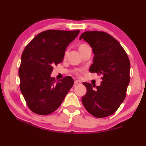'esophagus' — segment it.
Masks as SVG:
<instances>
[{
  "mask_svg": "<svg viewBox=\"0 0 146 146\" xmlns=\"http://www.w3.org/2000/svg\"><path fill=\"white\" fill-rule=\"evenodd\" d=\"M81 83H82V82L80 80H75V84H80Z\"/></svg>",
  "mask_w": 146,
  "mask_h": 146,
  "instance_id": "esophagus-1",
  "label": "esophagus"
}]
</instances>
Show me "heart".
Segmentation results:
<instances>
[{"instance_id": "b5f03b06", "label": "heart", "mask_w": 146, "mask_h": 146, "mask_svg": "<svg viewBox=\"0 0 146 146\" xmlns=\"http://www.w3.org/2000/svg\"><path fill=\"white\" fill-rule=\"evenodd\" d=\"M85 45H81L80 46V47H83V46H85ZM77 73H78V72H77Z\"/></svg>"}]
</instances>
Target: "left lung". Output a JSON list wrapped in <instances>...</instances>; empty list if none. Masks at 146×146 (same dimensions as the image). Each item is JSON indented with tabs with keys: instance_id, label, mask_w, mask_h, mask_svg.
I'll return each mask as SVG.
<instances>
[{
	"instance_id": "left-lung-1",
	"label": "left lung",
	"mask_w": 146,
	"mask_h": 146,
	"mask_svg": "<svg viewBox=\"0 0 146 146\" xmlns=\"http://www.w3.org/2000/svg\"><path fill=\"white\" fill-rule=\"evenodd\" d=\"M94 54L90 73L102 75L99 86L84 82L86 94L82 98L84 108L96 117L115 113L126 97L130 82V60L125 50L113 36L101 31H86L80 36Z\"/></svg>"
}]
</instances>
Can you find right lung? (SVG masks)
<instances>
[{
	"instance_id": "add662e5",
	"label": "right lung",
	"mask_w": 146,
	"mask_h": 146,
	"mask_svg": "<svg viewBox=\"0 0 146 146\" xmlns=\"http://www.w3.org/2000/svg\"><path fill=\"white\" fill-rule=\"evenodd\" d=\"M79 33V30H48L36 35L24 49L19 68L20 87L34 113L48 115L56 111L73 86L71 77L56 83L51 73L53 66L62 62L66 48Z\"/></svg>"
}]
</instances>
